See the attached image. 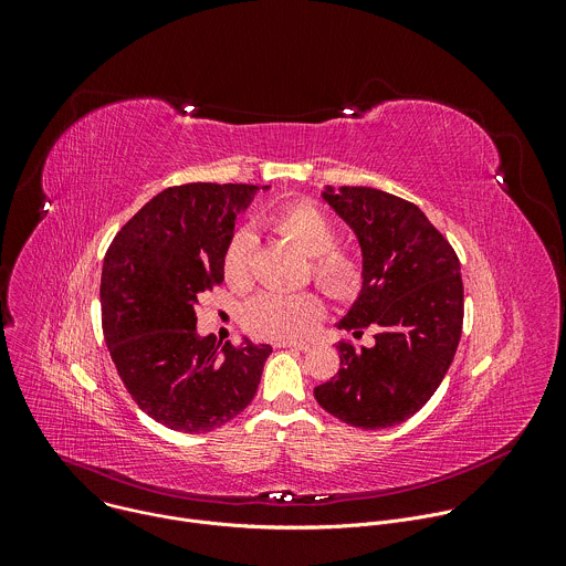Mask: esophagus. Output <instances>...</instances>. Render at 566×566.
Listing matches in <instances>:
<instances>
[{"label": "esophagus", "instance_id": "esophagus-1", "mask_svg": "<svg viewBox=\"0 0 566 566\" xmlns=\"http://www.w3.org/2000/svg\"><path fill=\"white\" fill-rule=\"evenodd\" d=\"M277 349H297V352H308L311 345L308 343H297V340H282V343H275Z\"/></svg>", "mask_w": 566, "mask_h": 566}]
</instances>
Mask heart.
Here are the masks:
<instances>
[{"label": "heart", "instance_id": "heart-1", "mask_svg": "<svg viewBox=\"0 0 566 566\" xmlns=\"http://www.w3.org/2000/svg\"><path fill=\"white\" fill-rule=\"evenodd\" d=\"M266 226L291 241L311 258V275L329 297L349 302L358 297L365 284L363 262L345 249H338L336 221L311 201H289L269 214ZM223 280L244 291L253 280V237L237 230L221 255ZM325 315V302L315 291H264L244 308V327L262 340H293L306 336Z\"/></svg>", "mask_w": 566, "mask_h": 566}]
</instances>
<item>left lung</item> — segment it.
Here are the masks:
<instances>
[{"mask_svg": "<svg viewBox=\"0 0 566 566\" xmlns=\"http://www.w3.org/2000/svg\"><path fill=\"white\" fill-rule=\"evenodd\" d=\"M354 228L365 284L338 322L374 347L338 343V374L313 389L336 419L382 430L415 417L441 385L463 325V282L450 241L410 201L376 188L322 192Z\"/></svg>", "mask_w": 566, "mask_h": 566, "instance_id": "left-lung-1", "label": "left lung"}]
</instances>
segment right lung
Listing matches in <instances>:
<instances>
[{"instance_id":"1","label":"right lung","mask_w":566,"mask_h":566,"mask_svg":"<svg viewBox=\"0 0 566 566\" xmlns=\"http://www.w3.org/2000/svg\"><path fill=\"white\" fill-rule=\"evenodd\" d=\"M258 186L186 184L147 201L114 237L101 277L103 334L136 406L186 434L221 428L253 400L271 345L199 338V295Z\"/></svg>"}]
</instances>
